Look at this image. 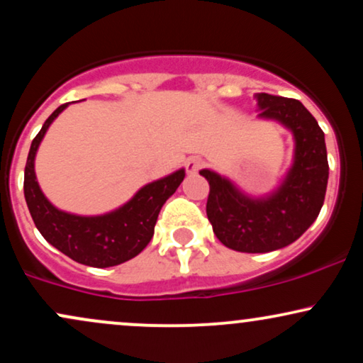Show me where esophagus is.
Wrapping results in <instances>:
<instances>
[{
	"label": "esophagus",
	"mask_w": 363,
	"mask_h": 363,
	"mask_svg": "<svg viewBox=\"0 0 363 363\" xmlns=\"http://www.w3.org/2000/svg\"><path fill=\"white\" fill-rule=\"evenodd\" d=\"M203 164H205V162H203V158H199V157H191L189 160L186 162V170H187V174H196L199 169L203 167Z\"/></svg>",
	"instance_id": "esophagus-1"
}]
</instances>
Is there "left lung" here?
Wrapping results in <instances>:
<instances>
[{"mask_svg": "<svg viewBox=\"0 0 363 363\" xmlns=\"http://www.w3.org/2000/svg\"><path fill=\"white\" fill-rule=\"evenodd\" d=\"M259 118L273 119L294 135V164L278 189L262 198L244 194L234 182L203 169L210 184L206 215L216 239L239 252H269L295 242L318 218L328 187L324 133L302 102L257 94Z\"/></svg>", "mask_w": 363, "mask_h": 363, "instance_id": "obj_1", "label": "left lung"}]
</instances>
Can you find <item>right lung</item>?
Listing matches in <instances>:
<instances>
[{
    "mask_svg": "<svg viewBox=\"0 0 363 363\" xmlns=\"http://www.w3.org/2000/svg\"><path fill=\"white\" fill-rule=\"evenodd\" d=\"M68 107L62 104L45 119L43 129L32 141L27 157L23 193L37 230L57 251L73 261L94 268H109L133 259L147 247L153 237L162 206L184 181V169L150 182L118 210L106 215L82 216L66 213L45 198L35 177L34 160L45 131Z\"/></svg>",
    "mask_w": 363,
    "mask_h": 363,
    "instance_id": "obj_1",
    "label": "right lung"
}]
</instances>
